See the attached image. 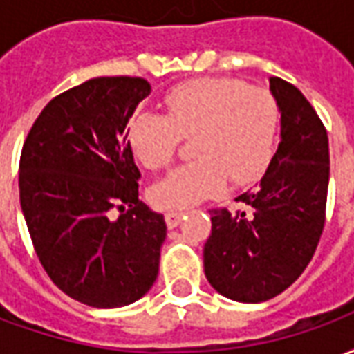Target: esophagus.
Wrapping results in <instances>:
<instances>
[{
    "mask_svg": "<svg viewBox=\"0 0 354 354\" xmlns=\"http://www.w3.org/2000/svg\"><path fill=\"white\" fill-rule=\"evenodd\" d=\"M184 210H169L167 214H165V220H167V225H169L170 230H174L178 223L182 222V218H184Z\"/></svg>",
    "mask_w": 354,
    "mask_h": 354,
    "instance_id": "1",
    "label": "esophagus"
}]
</instances>
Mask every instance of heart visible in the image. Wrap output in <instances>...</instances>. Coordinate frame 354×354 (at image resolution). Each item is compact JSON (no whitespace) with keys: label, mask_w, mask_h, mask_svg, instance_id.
Masks as SVG:
<instances>
[{"label":"heart","mask_w":354,"mask_h":354,"mask_svg":"<svg viewBox=\"0 0 354 354\" xmlns=\"http://www.w3.org/2000/svg\"><path fill=\"white\" fill-rule=\"evenodd\" d=\"M167 115L136 113L129 146L146 169H167L182 138L193 140L197 159L155 185L151 197L165 208H187L235 185L256 182L271 161L281 109L266 87L237 80L189 81L165 98Z\"/></svg>","instance_id":"obj_1"}]
</instances>
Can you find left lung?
<instances>
[{
  "label": "left lung",
  "instance_id": "obj_1",
  "mask_svg": "<svg viewBox=\"0 0 354 354\" xmlns=\"http://www.w3.org/2000/svg\"><path fill=\"white\" fill-rule=\"evenodd\" d=\"M281 109V142L260 184L239 195L250 212L210 210L205 274L216 292L260 304L309 266L326 218L330 151L317 111L288 81L269 77Z\"/></svg>",
  "mask_w": 354,
  "mask_h": 354
}]
</instances>
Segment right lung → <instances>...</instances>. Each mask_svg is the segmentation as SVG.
I'll use <instances>...</instances> for the list:
<instances>
[{
	"label": "right lung",
	"mask_w": 354,
	"mask_h": 354,
	"mask_svg": "<svg viewBox=\"0 0 354 354\" xmlns=\"http://www.w3.org/2000/svg\"><path fill=\"white\" fill-rule=\"evenodd\" d=\"M151 93L142 77H94L43 108L22 146L20 207L50 281L100 309L153 286L167 237L162 214L138 199L127 123Z\"/></svg>",
	"instance_id": "add662e5"
}]
</instances>
